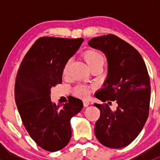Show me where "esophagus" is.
Instances as JSON below:
<instances>
[{"mask_svg":"<svg viewBox=\"0 0 160 160\" xmlns=\"http://www.w3.org/2000/svg\"><path fill=\"white\" fill-rule=\"evenodd\" d=\"M83 104L84 107H88V105L90 104V101L88 100H83Z\"/></svg>","mask_w":160,"mask_h":160,"instance_id":"obj_1","label":"esophagus"}]
</instances>
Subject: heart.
<instances>
[{
    "instance_id": "1",
    "label": "heart",
    "mask_w": 160,
    "mask_h": 160,
    "mask_svg": "<svg viewBox=\"0 0 160 160\" xmlns=\"http://www.w3.org/2000/svg\"><path fill=\"white\" fill-rule=\"evenodd\" d=\"M82 56L88 65V67L90 68V70H93L95 68L102 69L103 66L105 62V59H104V56H103L102 53L94 49H87L86 51L83 52ZM70 66V60H68L63 67V70H62L63 75H67L68 73ZM90 90H91V88H88V87L77 86L74 90V93L77 96L80 97V98H86L89 95Z\"/></svg>"
}]
</instances>
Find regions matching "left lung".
I'll use <instances>...</instances> for the list:
<instances>
[{
    "label": "left lung",
    "mask_w": 160,
    "mask_h": 160,
    "mask_svg": "<svg viewBox=\"0 0 160 160\" xmlns=\"http://www.w3.org/2000/svg\"><path fill=\"white\" fill-rule=\"evenodd\" d=\"M88 45L103 52L108 65L104 88L95 97L109 104H118L114 111L108 104H94L101 111L95 135L103 146L120 149L135 139L149 116L151 88L147 68L140 53L114 35L93 38Z\"/></svg>",
    "instance_id": "1"
}]
</instances>
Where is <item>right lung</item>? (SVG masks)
I'll return each instance as SVG.
<instances>
[{
	"label": "right lung",
	"mask_w": 160,
	"mask_h": 160,
	"mask_svg": "<svg viewBox=\"0 0 160 160\" xmlns=\"http://www.w3.org/2000/svg\"><path fill=\"white\" fill-rule=\"evenodd\" d=\"M83 42L82 38L41 37L18 70L14 85L18 110L31 138L46 151L56 152L68 144L71 118L83 108L81 100L73 97L59 105L50 98L51 88L62 83L64 65Z\"/></svg>",
	"instance_id": "add662e5"
}]
</instances>
